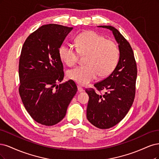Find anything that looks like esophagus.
Returning a JSON list of instances; mask_svg holds the SVG:
<instances>
[{
    "label": "esophagus",
    "instance_id": "1",
    "mask_svg": "<svg viewBox=\"0 0 159 159\" xmlns=\"http://www.w3.org/2000/svg\"><path fill=\"white\" fill-rule=\"evenodd\" d=\"M77 88H78V91L79 92H83V91H84V89H83V88L82 86H79V85H78L77 86Z\"/></svg>",
    "mask_w": 159,
    "mask_h": 159
}]
</instances>
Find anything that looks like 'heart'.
Returning a JSON list of instances; mask_svg holds the SVG:
<instances>
[{"mask_svg": "<svg viewBox=\"0 0 159 159\" xmlns=\"http://www.w3.org/2000/svg\"><path fill=\"white\" fill-rule=\"evenodd\" d=\"M76 49L69 44L59 48V57L69 66L75 65L79 54L86 55L84 66L68 70L67 77L76 83L85 86L97 76L106 77L115 69L120 58L117 44L94 31L81 33L75 39Z\"/></svg>", "mask_w": 159, "mask_h": 159, "instance_id": "heart-1", "label": "heart"}]
</instances>
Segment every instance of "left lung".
Wrapping results in <instances>:
<instances>
[{
	"instance_id": "obj_1",
	"label": "left lung",
	"mask_w": 159,
	"mask_h": 159,
	"mask_svg": "<svg viewBox=\"0 0 159 159\" xmlns=\"http://www.w3.org/2000/svg\"><path fill=\"white\" fill-rule=\"evenodd\" d=\"M110 29L118 43L120 59L115 69L107 78L86 89L89 96L86 117L92 124L100 129H109L118 124L129 111L134 101L137 79V64L129 43L111 25H99Z\"/></svg>"
}]
</instances>
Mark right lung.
I'll list each match as a JSON object with an SVG mask.
<instances>
[{
    "mask_svg": "<svg viewBox=\"0 0 159 159\" xmlns=\"http://www.w3.org/2000/svg\"><path fill=\"white\" fill-rule=\"evenodd\" d=\"M73 28L43 25L25 39L19 60V94L28 114L39 124H57L66 115L77 91L75 82L62 84L63 65L59 48Z\"/></svg>",
    "mask_w": 159,
    "mask_h": 159,
    "instance_id": "add662e5",
    "label": "right lung"
}]
</instances>
